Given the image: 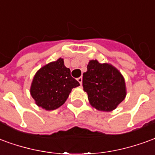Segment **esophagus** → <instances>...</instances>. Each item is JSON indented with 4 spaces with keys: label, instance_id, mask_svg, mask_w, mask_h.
Segmentation results:
<instances>
[{
    "label": "esophagus",
    "instance_id": "34e87169",
    "mask_svg": "<svg viewBox=\"0 0 155 155\" xmlns=\"http://www.w3.org/2000/svg\"><path fill=\"white\" fill-rule=\"evenodd\" d=\"M77 80H78V82L80 83V85H82V77L78 78L77 79Z\"/></svg>",
    "mask_w": 155,
    "mask_h": 155
}]
</instances>
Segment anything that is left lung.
<instances>
[{"label": "left lung", "instance_id": "8db88e82", "mask_svg": "<svg viewBox=\"0 0 155 155\" xmlns=\"http://www.w3.org/2000/svg\"><path fill=\"white\" fill-rule=\"evenodd\" d=\"M82 87L91 107L101 111L115 110L126 96L125 78L120 72L111 64L97 60L89 61Z\"/></svg>", "mask_w": 155, "mask_h": 155}]
</instances>
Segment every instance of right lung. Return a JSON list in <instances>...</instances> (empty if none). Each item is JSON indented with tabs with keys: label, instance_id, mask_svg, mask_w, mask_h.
<instances>
[{
	"label": "right lung",
	"instance_id": "right-lung-1",
	"mask_svg": "<svg viewBox=\"0 0 155 155\" xmlns=\"http://www.w3.org/2000/svg\"><path fill=\"white\" fill-rule=\"evenodd\" d=\"M70 73L62 58L39 68L30 87V94L36 105L53 110L64 104L72 89L80 85Z\"/></svg>",
	"mask_w": 155,
	"mask_h": 155
}]
</instances>
